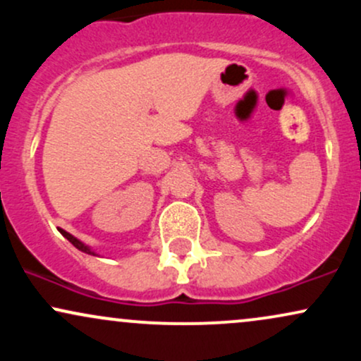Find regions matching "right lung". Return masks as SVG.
I'll use <instances>...</instances> for the list:
<instances>
[{
  "label": "right lung",
  "mask_w": 361,
  "mask_h": 361,
  "mask_svg": "<svg viewBox=\"0 0 361 361\" xmlns=\"http://www.w3.org/2000/svg\"><path fill=\"white\" fill-rule=\"evenodd\" d=\"M59 233H61L62 235H64V238L68 239V241L71 243L74 247H78V250H80V251L86 252V255H93V256H98V252H94L93 250H91V247L88 246V244H85V243H82V241H80V239H78V238H74V235H73V234H69L68 231H64V229H59Z\"/></svg>",
  "instance_id": "1"
}]
</instances>
